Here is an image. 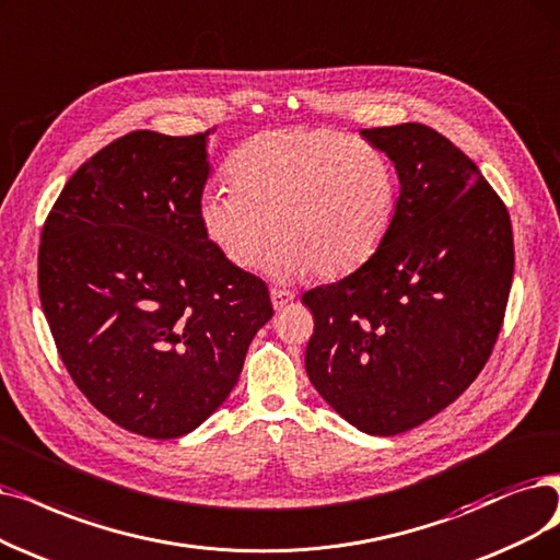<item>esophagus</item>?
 <instances>
[{
    "instance_id": "34e87169",
    "label": "esophagus",
    "mask_w": 560,
    "mask_h": 560,
    "mask_svg": "<svg viewBox=\"0 0 560 560\" xmlns=\"http://www.w3.org/2000/svg\"><path fill=\"white\" fill-rule=\"evenodd\" d=\"M289 301H294V292H289V289L282 287H271V303L276 310H282Z\"/></svg>"
}]
</instances>
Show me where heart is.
Returning a JSON list of instances; mask_svg holds the SVG:
<instances>
[{
  "mask_svg": "<svg viewBox=\"0 0 560 560\" xmlns=\"http://www.w3.org/2000/svg\"><path fill=\"white\" fill-rule=\"evenodd\" d=\"M232 188H209L199 222L230 264L250 268L268 241L278 278H340L386 238L397 176L386 155L338 128H278L243 142L225 165Z\"/></svg>",
  "mask_w": 560,
  "mask_h": 560,
  "instance_id": "b5f03b06",
  "label": "heart"
}]
</instances>
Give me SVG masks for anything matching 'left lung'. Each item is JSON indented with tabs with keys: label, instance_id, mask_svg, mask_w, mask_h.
Masks as SVG:
<instances>
[{
	"label": "left lung",
	"instance_id": "8db88e82",
	"mask_svg": "<svg viewBox=\"0 0 560 560\" xmlns=\"http://www.w3.org/2000/svg\"><path fill=\"white\" fill-rule=\"evenodd\" d=\"M399 197L376 253L310 289L312 386L353 428L393 436L455 401L489 361L514 271L510 213L478 165L424 124L365 128Z\"/></svg>",
	"mask_w": 560,
	"mask_h": 560
}]
</instances>
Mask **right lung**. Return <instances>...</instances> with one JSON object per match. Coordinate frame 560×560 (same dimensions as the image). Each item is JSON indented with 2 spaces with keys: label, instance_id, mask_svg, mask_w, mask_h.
<instances>
[{
  "label": "right lung",
  "instance_id": "right-lung-1",
  "mask_svg": "<svg viewBox=\"0 0 560 560\" xmlns=\"http://www.w3.org/2000/svg\"><path fill=\"white\" fill-rule=\"evenodd\" d=\"M209 136L132 130L103 147L40 232L38 296L66 370L103 416L149 439L202 424L273 317L266 282L199 222Z\"/></svg>",
  "mask_w": 560,
  "mask_h": 560
}]
</instances>
